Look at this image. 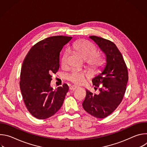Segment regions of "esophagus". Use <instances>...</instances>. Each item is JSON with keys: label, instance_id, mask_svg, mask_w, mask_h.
Returning a JSON list of instances; mask_svg holds the SVG:
<instances>
[{"label": "esophagus", "instance_id": "esophagus-1", "mask_svg": "<svg viewBox=\"0 0 147 147\" xmlns=\"http://www.w3.org/2000/svg\"><path fill=\"white\" fill-rule=\"evenodd\" d=\"M78 88V87H77V86H70V87H69V89H70V90L74 91V90L77 89Z\"/></svg>", "mask_w": 147, "mask_h": 147}]
</instances>
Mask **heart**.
<instances>
[{"label":"heart","instance_id":"1","mask_svg":"<svg viewBox=\"0 0 147 147\" xmlns=\"http://www.w3.org/2000/svg\"><path fill=\"white\" fill-rule=\"evenodd\" d=\"M73 49L76 52L87 61L88 65L92 69H98L103 65L105 62L104 57L101 55H95L96 53V47L88 40H80L76 42L73 46ZM69 52L66 51L61 59V65L66 66L67 63V57ZM68 80L71 82L80 84L85 78V74L81 71L74 70L67 76Z\"/></svg>","mask_w":147,"mask_h":147}]
</instances>
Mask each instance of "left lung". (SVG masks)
Here are the masks:
<instances>
[{
  "mask_svg": "<svg viewBox=\"0 0 147 147\" xmlns=\"http://www.w3.org/2000/svg\"><path fill=\"white\" fill-rule=\"evenodd\" d=\"M89 38L105 55L107 63L102 72L92 80L95 87H99V94L86 90L82 107L91 115L102 119L111 115L121 103L126 90L128 71L121 53L113 42L96 36Z\"/></svg>",
  "mask_w": 147,
  "mask_h": 147,
  "instance_id": "obj_1",
  "label": "left lung"
}]
</instances>
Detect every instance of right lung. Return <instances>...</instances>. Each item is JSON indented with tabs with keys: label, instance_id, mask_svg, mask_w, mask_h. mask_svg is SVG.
<instances>
[{
	"label": "right lung",
	"instance_id": "1",
	"mask_svg": "<svg viewBox=\"0 0 147 147\" xmlns=\"http://www.w3.org/2000/svg\"><path fill=\"white\" fill-rule=\"evenodd\" d=\"M72 37L54 36L34 45L26 55L22 67L20 86L26 106L38 119L55 115L61 108L69 87L66 84L55 90L51 86V74L59 69V55L63 47Z\"/></svg>",
	"mask_w": 147,
	"mask_h": 147
}]
</instances>
